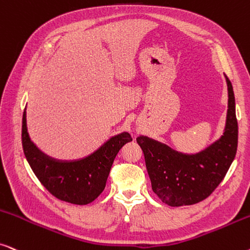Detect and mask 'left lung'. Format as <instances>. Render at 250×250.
I'll use <instances>...</instances> for the list:
<instances>
[{"instance_id": "left-lung-1", "label": "left lung", "mask_w": 250, "mask_h": 250, "mask_svg": "<svg viewBox=\"0 0 250 250\" xmlns=\"http://www.w3.org/2000/svg\"><path fill=\"white\" fill-rule=\"evenodd\" d=\"M229 109L225 132L201 153H178L147 137L137 138L145 155L154 193L171 207L190 206L207 199L228 173L238 148V121L232 83L225 76Z\"/></svg>"}]
</instances>
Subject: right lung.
I'll list each match as a JSON object with an SVG mask.
<instances>
[{
    "label": "right lung",
    "mask_w": 250,
    "mask_h": 250,
    "mask_svg": "<svg viewBox=\"0 0 250 250\" xmlns=\"http://www.w3.org/2000/svg\"><path fill=\"white\" fill-rule=\"evenodd\" d=\"M129 141L131 135L123 132L83 160L57 161L44 155L30 140L26 112L22 113L21 142L26 160L48 192L69 203L88 204L103 192L116 155Z\"/></svg>",
    "instance_id": "1"
}]
</instances>
